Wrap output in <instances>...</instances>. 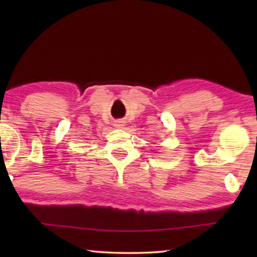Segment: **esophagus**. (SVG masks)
<instances>
[{
    "label": "esophagus",
    "mask_w": 257,
    "mask_h": 257,
    "mask_svg": "<svg viewBox=\"0 0 257 257\" xmlns=\"http://www.w3.org/2000/svg\"><path fill=\"white\" fill-rule=\"evenodd\" d=\"M125 126V121L124 120H117L114 121V127L117 128H122Z\"/></svg>",
    "instance_id": "34e87169"
}]
</instances>
